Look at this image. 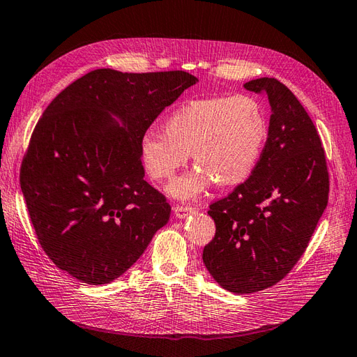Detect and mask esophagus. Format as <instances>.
I'll return each instance as SVG.
<instances>
[{
	"label": "esophagus",
	"instance_id": "1",
	"mask_svg": "<svg viewBox=\"0 0 357 357\" xmlns=\"http://www.w3.org/2000/svg\"><path fill=\"white\" fill-rule=\"evenodd\" d=\"M196 211L195 208L191 206H181V205H176L175 208H173V213H175V215L178 218H185L188 214H193Z\"/></svg>",
	"mask_w": 357,
	"mask_h": 357
}]
</instances>
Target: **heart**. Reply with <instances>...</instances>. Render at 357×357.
Segmentation results:
<instances>
[{
	"instance_id": "b5f03b06",
	"label": "heart",
	"mask_w": 357,
	"mask_h": 357,
	"mask_svg": "<svg viewBox=\"0 0 357 357\" xmlns=\"http://www.w3.org/2000/svg\"><path fill=\"white\" fill-rule=\"evenodd\" d=\"M268 139V121L257 99L248 95L193 99L172 112L164 131L140 139L144 170L155 181L172 179L190 153L197 166L169 185V195L195 200L217 181L234 187L257 169Z\"/></svg>"
}]
</instances>
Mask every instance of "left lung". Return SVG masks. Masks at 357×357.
I'll return each instance as SVG.
<instances>
[{
  "mask_svg": "<svg viewBox=\"0 0 357 357\" xmlns=\"http://www.w3.org/2000/svg\"><path fill=\"white\" fill-rule=\"evenodd\" d=\"M244 87L268 98V139L249 179L209 205L215 235L202 255L214 280L235 294L266 289L287 276L328 200L324 149L303 105L274 78Z\"/></svg>",
  "mask_w": 357,
  "mask_h": 357,
  "instance_id": "8db88e82",
  "label": "left lung"
}]
</instances>
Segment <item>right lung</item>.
<instances>
[{
	"label": "right lung",
	"instance_id": "obj_1",
	"mask_svg": "<svg viewBox=\"0 0 357 357\" xmlns=\"http://www.w3.org/2000/svg\"><path fill=\"white\" fill-rule=\"evenodd\" d=\"M184 70L96 69L52 99L22 160L21 190L45 253L89 285L116 280L169 222L144 181L140 139L197 83Z\"/></svg>",
	"mask_w": 357,
	"mask_h": 357
}]
</instances>
